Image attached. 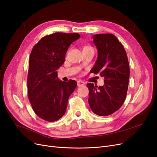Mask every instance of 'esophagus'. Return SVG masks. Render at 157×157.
<instances>
[{
    "mask_svg": "<svg viewBox=\"0 0 157 157\" xmlns=\"http://www.w3.org/2000/svg\"><path fill=\"white\" fill-rule=\"evenodd\" d=\"M85 84V83H84V82H83V81H82V80H77V86H78V87H80V86H84V85Z\"/></svg>",
    "mask_w": 157,
    "mask_h": 157,
    "instance_id": "obj_1",
    "label": "esophagus"
}]
</instances>
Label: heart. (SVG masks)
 <instances>
[{
  "label": "heart",
  "instance_id": "obj_1",
  "mask_svg": "<svg viewBox=\"0 0 157 157\" xmlns=\"http://www.w3.org/2000/svg\"><path fill=\"white\" fill-rule=\"evenodd\" d=\"M86 47H87V46H86Z\"/></svg>",
  "mask_w": 157,
  "mask_h": 157
}]
</instances>
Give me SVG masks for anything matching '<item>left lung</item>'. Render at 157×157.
<instances>
[{
	"label": "left lung",
	"mask_w": 157,
	"mask_h": 157,
	"mask_svg": "<svg viewBox=\"0 0 157 157\" xmlns=\"http://www.w3.org/2000/svg\"><path fill=\"white\" fill-rule=\"evenodd\" d=\"M98 50V59L92 73L104 77V85L88 83V103L91 110L99 116H108L124 103L130 78V66L124 46L113 34L92 36ZM91 72V71H90Z\"/></svg>",
	"instance_id": "left-lung-1"
}]
</instances>
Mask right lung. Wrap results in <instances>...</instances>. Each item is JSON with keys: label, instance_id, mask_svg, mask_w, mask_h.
I'll return each mask as SVG.
<instances>
[{"label": "right lung", "instance_id": "right-lung-1", "mask_svg": "<svg viewBox=\"0 0 157 157\" xmlns=\"http://www.w3.org/2000/svg\"><path fill=\"white\" fill-rule=\"evenodd\" d=\"M78 33H56L37 42L31 52L27 75L28 98L36 115L48 122L59 120L65 113L69 96L77 82H63L58 70L65 62V54Z\"/></svg>", "mask_w": 157, "mask_h": 157}]
</instances>
